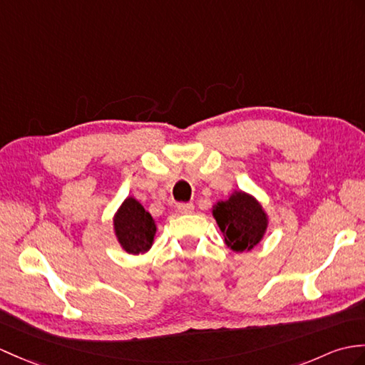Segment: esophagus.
<instances>
[{
  "label": "esophagus",
  "mask_w": 365,
  "mask_h": 365,
  "mask_svg": "<svg viewBox=\"0 0 365 365\" xmlns=\"http://www.w3.org/2000/svg\"><path fill=\"white\" fill-rule=\"evenodd\" d=\"M177 210H179V213H182V215H190V213H192L194 205H192L191 202H188V203H179V205H177Z\"/></svg>",
  "instance_id": "obj_1"
}]
</instances>
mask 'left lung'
<instances>
[{
	"instance_id": "1",
	"label": "left lung",
	"mask_w": 365,
	"mask_h": 365,
	"mask_svg": "<svg viewBox=\"0 0 365 365\" xmlns=\"http://www.w3.org/2000/svg\"><path fill=\"white\" fill-rule=\"evenodd\" d=\"M213 216L233 252L252 250L264 236L269 219L261 203L247 192L235 191L213 205Z\"/></svg>"
}]
</instances>
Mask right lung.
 <instances>
[{
  "label": "right lung",
  "mask_w": 365,
  "mask_h": 365,
  "mask_svg": "<svg viewBox=\"0 0 365 365\" xmlns=\"http://www.w3.org/2000/svg\"><path fill=\"white\" fill-rule=\"evenodd\" d=\"M113 228L118 242L132 255L146 253L154 242L157 225L141 203L135 197H127L113 217Z\"/></svg>",
  "instance_id": "1"
}]
</instances>
